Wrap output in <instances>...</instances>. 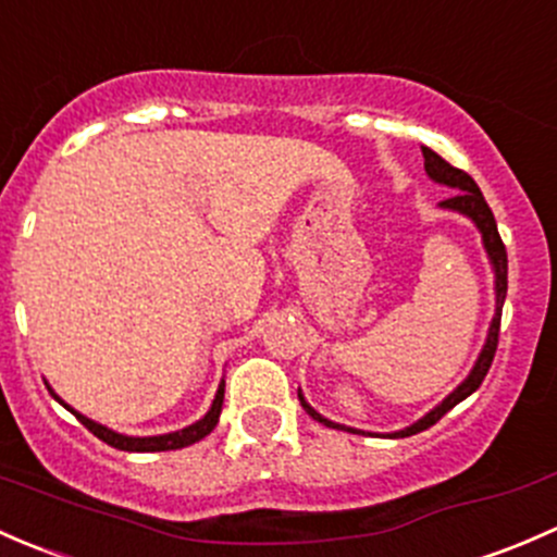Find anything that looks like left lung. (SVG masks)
<instances>
[{
	"instance_id": "1",
	"label": "left lung",
	"mask_w": 557,
	"mask_h": 557,
	"mask_svg": "<svg viewBox=\"0 0 557 557\" xmlns=\"http://www.w3.org/2000/svg\"><path fill=\"white\" fill-rule=\"evenodd\" d=\"M421 152H423V165H426V174L432 176L434 182H440V185H448L456 190V195L445 198L440 206H443V209H453V211H461V214H467L469 220L480 227V233H483V244H485V249H488L493 271H496V317H493V321H491L488 341H485L483 354H480L478 364H474V370L469 372L467 381H463L461 386H458L443 405H437L432 412H426L421 421L403 429V432L388 434V437H410V434H418V432H423V429L434 426V423H437L445 412L453 410V407L461 403V399H467L472 392H478L480 383H483L485 375H488L493 357H496L498 330H502V306H504V297H507V249H504V240H502V236H498L493 211H491V206L485 203L478 182H474L467 171L456 169V165H450L448 160L440 158L437 152L429 150V147H421ZM297 397H300V405L306 407V412L313 418V421L324 423V426H332V429H346V426H341V423H332V421H326L324 416H319V412L313 410L306 399H302L300 392H297ZM346 432H354V429H346ZM357 434H364V432H357Z\"/></svg>"
}]
</instances>
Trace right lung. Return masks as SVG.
I'll list each match as a JSON object with an SVG mask.
<instances>
[{
    "label": "right lung",
    "instance_id": "add662e5",
    "mask_svg": "<svg viewBox=\"0 0 557 557\" xmlns=\"http://www.w3.org/2000/svg\"><path fill=\"white\" fill-rule=\"evenodd\" d=\"M50 394H53V388H50ZM53 397H55V394H53ZM55 399H59V397H55ZM222 399H225V381H222L220 388H216V397H214V403H211V410L206 412V416L200 418L198 423H193V426L182 429V432L160 434V437H125V434L112 432V429H107V426H101V423L90 421V418L79 416L77 410H72V407L61 403V399H59V403L64 405L69 412H74V416H77V421L83 423V426L88 429V432H94L96 437L101 440V443L112 445V448L128 450V453H160V450L187 448V445L198 443V440H203L206 434L214 432L216 421H220V412H222Z\"/></svg>",
    "mask_w": 557,
    "mask_h": 557
}]
</instances>
